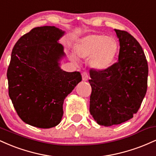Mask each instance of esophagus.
Here are the masks:
<instances>
[{"instance_id":"esophagus-1","label":"esophagus","mask_w":156,"mask_h":156,"mask_svg":"<svg viewBox=\"0 0 156 156\" xmlns=\"http://www.w3.org/2000/svg\"><path fill=\"white\" fill-rule=\"evenodd\" d=\"M81 76H82V79H83V80H85L86 81V80H87L89 79V75L87 73H86V72L82 73Z\"/></svg>"}]
</instances>
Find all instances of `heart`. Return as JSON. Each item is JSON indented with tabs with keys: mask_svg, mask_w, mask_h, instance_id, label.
<instances>
[{
	"mask_svg": "<svg viewBox=\"0 0 156 156\" xmlns=\"http://www.w3.org/2000/svg\"><path fill=\"white\" fill-rule=\"evenodd\" d=\"M117 41L112 37L93 34L87 36L76 44L75 53L79 59H88L93 67L103 70L110 67L117 53ZM76 61V58H73Z\"/></svg>",
	"mask_w": 156,
	"mask_h": 156,
	"instance_id": "1",
	"label": "heart"
}]
</instances>
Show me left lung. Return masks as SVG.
<instances>
[{
  "label": "left lung",
  "mask_w": 156,
  "mask_h": 156,
  "mask_svg": "<svg viewBox=\"0 0 156 156\" xmlns=\"http://www.w3.org/2000/svg\"><path fill=\"white\" fill-rule=\"evenodd\" d=\"M119 41L118 61L103 70L90 69L89 112L103 126L133 117L147 89L148 64L138 41L125 31L114 29Z\"/></svg>",
  "instance_id": "obj_1"
}]
</instances>
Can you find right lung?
<instances>
[{
    "instance_id": "add662e5",
    "label": "right lung",
    "mask_w": 156,
    "mask_h": 156,
    "mask_svg": "<svg viewBox=\"0 0 156 156\" xmlns=\"http://www.w3.org/2000/svg\"><path fill=\"white\" fill-rule=\"evenodd\" d=\"M64 32L37 27L18 39L7 69L9 95L17 115L27 124L50 128L59 124L64 98L82 80L79 72L60 69L64 53L58 40Z\"/></svg>"
}]
</instances>
